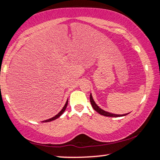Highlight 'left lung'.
Masks as SVG:
<instances>
[{"label": "left lung", "instance_id": "left-lung-1", "mask_svg": "<svg viewBox=\"0 0 160 160\" xmlns=\"http://www.w3.org/2000/svg\"><path fill=\"white\" fill-rule=\"evenodd\" d=\"M90 102L92 104V107H93V109L96 111V112H98L99 114L105 116H110V117H121V116H124L128 113H126V114H115V113H109L108 112H106V111L103 110L101 109L99 106H97V104L95 103V102L94 101V99L92 98V94H90Z\"/></svg>", "mask_w": 160, "mask_h": 160}]
</instances>
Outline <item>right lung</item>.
Masks as SVG:
<instances>
[{"label": "right lung", "instance_id": "right-lung-1", "mask_svg": "<svg viewBox=\"0 0 160 160\" xmlns=\"http://www.w3.org/2000/svg\"><path fill=\"white\" fill-rule=\"evenodd\" d=\"M68 99H67V101H66V104H65L64 107H63V109H62L60 111V112H59L58 113H57V114H56V116H54L53 117H52V118H49V119H47V120L43 121L42 122H49V121H53V120H55V119H56V118H58L60 117V116H61L62 114H63V112H65V110H66V109L67 105H68Z\"/></svg>", "mask_w": 160, "mask_h": 160}]
</instances>
